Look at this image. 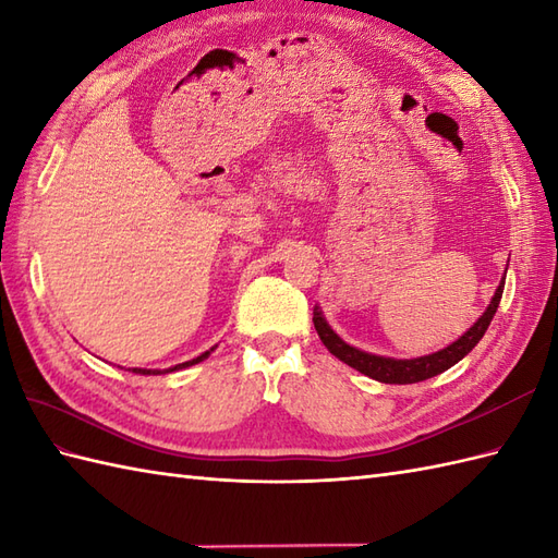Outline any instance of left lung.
Here are the masks:
<instances>
[{
    "mask_svg": "<svg viewBox=\"0 0 558 558\" xmlns=\"http://www.w3.org/2000/svg\"><path fill=\"white\" fill-rule=\"evenodd\" d=\"M501 292H504V278L499 282L495 296H492L489 306L485 308V314L477 318L457 342H451L449 347L439 349V352H435V354L418 356V359H390V356L361 352V349L347 344L340 335L328 326V320L323 318L318 306H314V326H316L320 342L328 347V352L332 356H338L340 361H344L347 366L356 368L359 373H364V375H368V378L378 380V383L411 385V383H421V380L433 378V375L445 373L447 368L459 364V361L469 354L477 342L483 340L487 326L497 314V306L501 302Z\"/></svg>",
    "mask_w": 558,
    "mask_h": 558,
    "instance_id": "obj_1",
    "label": "left lung"
}]
</instances>
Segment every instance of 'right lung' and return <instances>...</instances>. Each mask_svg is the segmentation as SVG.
<instances>
[{
    "instance_id": "add662e5",
    "label": "right lung",
    "mask_w": 558,
    "mask_h": 558,
    "mask_svg": "<svg viewBox=\"0 0 558 558\" xmlns=\"http://www.w3.org/2000/svg\"><path fill=\"white\" fill-rule=\"evenodd\" d=\"M214 352V347L209 349V352H204V354H199L197 359H192V361H185V364H178V366H173V368H166V371H149V368H133V373H140V375H157V373H171V371H180V368H187V366H194V364H199V361H204L206 356H209Z\"/></svg>"
}]
</instances>
